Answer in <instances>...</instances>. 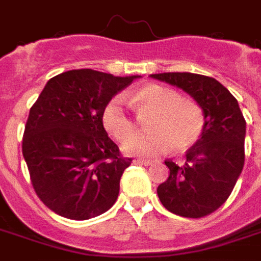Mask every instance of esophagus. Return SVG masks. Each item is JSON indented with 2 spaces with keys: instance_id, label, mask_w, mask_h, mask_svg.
Returning a JSON list of instances; mask_svg holds the SVG:
<instances>
[{
  "instance_id": "1",
  "label": "esophagus",
  "mask_w": 261,
  "mask_h": 261,
  "mask_svg": "<svg viewBox=\"0 0 261 261\" xmlns=\"http://www.w3.org/2000/svg\"><path fill=\"white\" fill-rule=\"evenodd\" d=\"M134 164L144 165V166H149V165L152 164V161H151V159H136V161H134Z\"/></svg>"
}]
</instances>
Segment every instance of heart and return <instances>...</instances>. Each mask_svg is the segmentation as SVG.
I'll return each mask as SVG.
<instances>
[{"label":"heart","instance_id":"heart-1","mask_svg":"<svg viewBox=\"0 0 261 261\" xmlns=\"http://www.w3.org/2000/svg\"><path fill=\"white\" fill-rule=\"evenodd\" d=\"M137 108L155 110L148 128L151 131L133 134L134 120L128 113L123 96L112 97L103 109L102 121L105 128L116 140H123V151L127 155L151 158L169 152L175 148L185 151L192 148L202 136L205 119L201 108L194 102L183 100L180 95L166 86L147 85L130 97Z\"/></svg>","mask_w":261,"mask_h":261}]
</instances>
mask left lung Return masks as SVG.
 I'll list each match as a JSON object with an SVG mask.
<instances>
[{"label": "left lung", "mask_w": 261, "mask_h": 261, "mask_svg": "<svg viewBox=\"0 0 261 261\" xmlns=\"http://www.w3.org/2000/svg\"><path fill=\"white\" fill-rule=\"evenodd\" d=\"M151 78L187 92L205 119L201 138L187 151L185 165L165 161L169 177L158 186L159 200L180 217L210 215L226 201L245 164L246 121L238 100L222 84L205 75L164 72Z\"/></svg>", "instance_id": "8db88e82"}]
</instances>
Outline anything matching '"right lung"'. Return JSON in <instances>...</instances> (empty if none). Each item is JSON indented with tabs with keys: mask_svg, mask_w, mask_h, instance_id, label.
Wrapping results in <instances>:
<instances>
[{
	"mask_svg": "<svg viewBox=\"0 0 261 261\" xmlns=\"http://www.w3.org/2000/svg\"><path fill=\"white\" fill-rule=\"evenodd\" d=\"M138 75L72 69L48 81L26 121L22 153L32 186L51 211L75 221L113 205L131 158L108 137L106 103Z\"/></svg>",
	"mask_w": 261,
	"mask_h": 261,
	"instance_id": "obj_1",
	"label": "right lung"
}]
</instances>
